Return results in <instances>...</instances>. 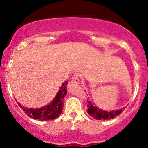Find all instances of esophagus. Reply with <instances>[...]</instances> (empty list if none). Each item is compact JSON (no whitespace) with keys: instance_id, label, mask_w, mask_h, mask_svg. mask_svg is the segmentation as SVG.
Wrapping results in <instances>:
<instances>
[{"instance_id":"esophagus-1","label":"esophagus","mask_w":148,"mask_h":148,"mask_svg":"<svg viewBox=\"0 0 148 148\" xmlns=\"http://www.w3.org/2000/svg\"><path fill=\"white\" fill-rule=\"evenodd\" d=\"M72 82L75 84H80V80L79 78V75L77 74H75L72 78Z\"/></svg>"}]
</instances>
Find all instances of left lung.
Wrapping results in <instances>:
<instances>
[{
	"mask_svg": "<svg viewBox=\"0 0 148 148\" xmlns=\"http://www.w3.org/2000/svg\"><path fill=\"white\" fill-rule=\"evenodd\" d=\"M88 114L90 115V116L93 117L96 120H110V119H113L115 117L120 115L124 111L125 108H123L121 109L113 110L111 111H107L101 109L99 107L96 106L93 103H92L90 99H88Z\"/></svg>",
	"mask_w": 148,
	"mask_h": 148,
	"instance_id": "8db88e82",
	"label": "left lung"
}]
</instances>
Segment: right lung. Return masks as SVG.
<instances>
[{"instance_id":"add662e5","label":"right lung","mask_w":148,"mask_h":148,"mask_svg":"<svg viewBox=\"0 0 148 148\" xmlns=\"http://www.w3.org/2000/svg\"><path fill=\"white\" fill-rule=\"evenodd\" d=\"M68 82L65 81L62 84L60 89L58 91L56 95L53 99L47 105L41 108H28L23 106L20 103H18V106L26 113L30 118L36 119L39 120H52L60 116L63 109L64 98L67 95V86ZM16 101V99H15Z\"/></svg>"}]
</instances>
